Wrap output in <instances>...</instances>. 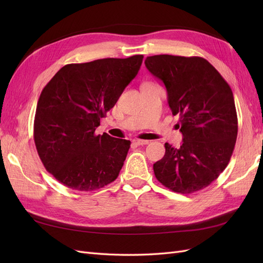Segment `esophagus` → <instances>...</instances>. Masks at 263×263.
Wrapping results in <instances>:
<instances>
[{"instance_id": "1", "label": "esophagus", "mask_w": 263, "mask_h": 263, "mask_svg": "<svg viewBox=\"0 0 263 263\" xmlns=\"http://www.w3.org/2000/svg\"><path fill=\"white\" fill-rule=\"evenodd\" d=\"M133 144L136 146H144V145H148L149 140H140V139H134Z\"/></svg>"}]
</instances>
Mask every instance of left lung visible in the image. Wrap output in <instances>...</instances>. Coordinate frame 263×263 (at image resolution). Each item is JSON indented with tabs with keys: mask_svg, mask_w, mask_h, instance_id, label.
Segmentation results:
<instances>
[{
	"mask_svg": "<svg viewBox=\"0 0 263 263\" xmlns=\"http://www.w3.org/2000/svg\"><path fill=\"white\" fill-rule=\"evenodd\" d=\"M147 69L164 83L180 148L165 142V154L154 164L157 180L173 192L191 194L209 186L225 170L235 148L238 119L233 91L202 57L157 54Z\"/></svg>",
	"mask_w": 263,
	"mask_h": 263,
	"instance_id": "1",
	"label": "left lung"
}]
</instances>
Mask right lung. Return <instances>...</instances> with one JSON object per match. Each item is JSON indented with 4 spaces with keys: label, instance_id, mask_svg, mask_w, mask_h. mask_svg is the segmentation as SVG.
<instances>
[{
    "label": "right lung",
    "instance_id": "add662e5",
    "mask_svg": "<svg viewBox=\"0 0 263 263\" xmlns=\"http://www.w3.org/2000/svg\"><path fill=\"white\" fill-rule=\"evenodd\" d=\"M142 54L62 67L39 97L34 140L51 176L77 191H94L115 181L130 141L95 135L125 87L137 76Z\"/></svg>",
    "mask_w": 263,
    "mask_h": 263
}]
</instances>
